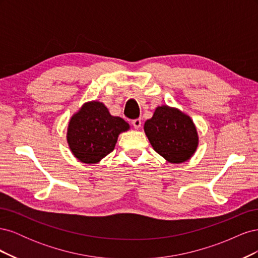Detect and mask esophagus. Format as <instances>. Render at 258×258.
<instances>
[{
	"label": "esophagus",
	"instance_id": "34e87169",
	"mask_svg": "<svg viewBox=\"0 0 258 258\" xmlns=\"http://www.w3.org/2000/svg\"><path fill=\"white\" fill-rule=\"evenodd\" d=\"M131 123H132V126H134L136 129H139L140 127H141V123H142V121H141V119L140 118H137V119H134L131 121Z\"/></svg>",
	"mask_w": 258,
	"mask_h": 258
}]
</instances>
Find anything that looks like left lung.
<instances>
[{"label": "left lung", "instance_id": "1", "mask_svg": "<svg viewBox=\"0 0 258 258\" xmlns=\"http://www.w3.org/2000/svg\"><path fill=\"white\" fill-rule=\"evenodd\" d=\"M144 131L154 150L172 163L188 160L198 146L197 130L189 116L177 108L158 106Z\"/></svg>", "mask_w": 258, "mask_h": 258}]
</instances>
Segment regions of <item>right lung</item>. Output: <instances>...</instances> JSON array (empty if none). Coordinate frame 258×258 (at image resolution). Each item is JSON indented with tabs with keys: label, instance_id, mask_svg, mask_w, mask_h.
Instances as JSON below:
<instances>
[{
	"label": "right lung",
	"instance_id": "1",
	"mask_svg": "<svg viewBox=\"0 0 258 258\" xmlns=\"http://www.w3.org/2000/svg\"><path fill=\"white\" fill-rule=\"evenodd\" d=\"M129 123L112 116L98 101L85 103L69 122L67 140L73 155L84 163H97L113 152L120 132Z\"/></svg>",
	"mask_w": 258,
	"mask_h": 258
}]
</instances>
